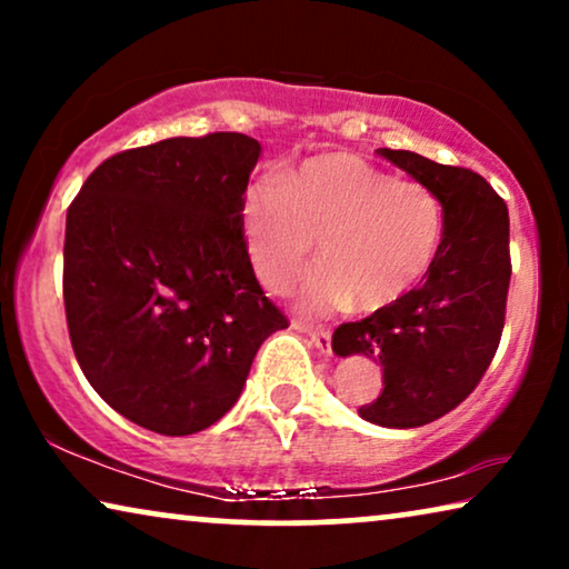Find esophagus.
<instances>
[{
  "label": "esophagus",
  "mask_w": 569,
  "mask_h": 569,
  "mask_svg": "<svg viewBox=\"0 0 569 569\" xmlns=\"http://www.w3.org/2000/svg\"><path fill=\"white\" fill-rule=\"evenodd\" d=\"M295 329L308 333L310 341H313V347L318 349L321 355H331V331L329 329H313V326H306L300 321H295Z\"/></svg>",
  "instance_id": "esophagus-1"
}]
</instances>
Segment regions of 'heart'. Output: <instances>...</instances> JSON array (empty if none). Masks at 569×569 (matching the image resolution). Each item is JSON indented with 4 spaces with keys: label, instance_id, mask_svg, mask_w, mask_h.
Returning <instances> with one entry per match:
<instances>
[{
    "label": "heart",
    "instance_id": "b5f03b06",
    "mask_svg": "<svg viewBox=\"0 0 569 569\" xmlns=\"http://www.w3.org/2000/svg\"><path fill=\"white\" fill-rule=\"evenodd\" d=\"M253 274L269 292L292 290L318 240L326 267L300 308L326 316L357 300L391 308L430 274L446 232L442 201L427 183L393 178L352 152H318L277 178L248 183L238 204Z\"/></svg>",
    "mask_w": 569,
    "mask_h": 569
}]
</instances>
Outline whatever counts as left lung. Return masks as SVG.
<instances>
[{
	"label": "left lung",
	"instance_id": "left-lung-1",
	"mask_svg": "<svg viewBox=\"0 0 569 569\" xmlns=\"http://www.w3.org/2000/svg\"><path fill=\"white\" fill-rule=\"evenodd\" d=\"M378 154L438 193L446 232L422 284L391 308L341 323L331 349L380 360L383 391L360 407V417L409 430L456 409L500 347L512 271L510 217L492 186L469 168L388 147Z\"/></svg>",
	"mask_w": 569,
	"mask_h": 569
}]
</instances>
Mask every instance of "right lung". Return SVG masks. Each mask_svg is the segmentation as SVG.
<instances>
[{
  "label": "right lung",
  "instance_id": "1",
  "mask_svg": "<svg viewBox=\"0 0 569 569\" xmlns=\"http://www.w3.org/2000/svg\"><path fill=\"white\" fill-rule=\"evenodd\" d=\"M261 154L238 131L123 150L67 212L64 310L96 393L144 430L228 415L287 318L253 274L238 204Z\"/></svg>",
  "mask_w": 569,
  "mask_h": 569
}]
</instances>
